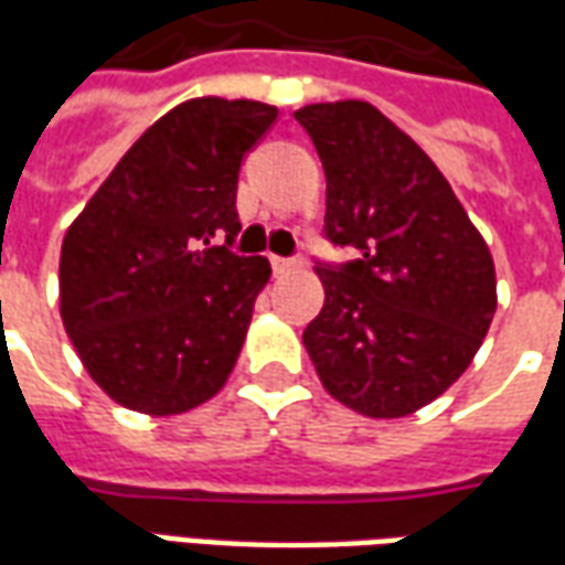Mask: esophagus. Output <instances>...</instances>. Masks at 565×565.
Returning <instances> with one entry per match:
<instances>
[{
    "instance_id": "34e87169",
    "label": "esophagus",
    "mask_w": 565,
    "mask_h": 565,
    "mask_svg": "<svg viewBox=\"0 0 565 565\" xmlns=\"http://www.w3.org/2000/svg\"><path fill=\"white\" fill-rule=\"evenodd\" d=\"M299 263L296 259H287V257H271V271L275 275H287V271H294Z\"/></svg>"
}]
</instances>
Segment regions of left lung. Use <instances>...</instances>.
I'll return each mask as SVG.
<instances>
[{
    "mask_svg": "<svg viewBox=\"0 0 565 565\" xmlns=\"http://www.w3.org/2000/svg\"><path fill=\"white\" fill-rule=\"evenodd\" d=\"M327 174L323 235L354 247L315 266L323 308L302 332L320 384L366 417H405L469 369L497 311L490 247L448 178L375 105L296 111Z\"/></svg>",
    "mask_w": 565,
    "mask_h": 565,
    "instance_id": "1",
    "label": "left lung"
}]
</instances>
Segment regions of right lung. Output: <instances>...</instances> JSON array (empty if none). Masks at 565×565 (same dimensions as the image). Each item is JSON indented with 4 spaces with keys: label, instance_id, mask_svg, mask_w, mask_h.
<instances>
[{
    "label": "right lung",
    "instance_id": "right-lung-1",
    "mask_svg": "<svg viewBox=\"0 0 565 565\" xmlns=\"http://www.w3.org/2000/svg\"><path fill=\"white\" fill-rule=\"evenodd\" d=\"M278 117L250 99L174 105L117 162L60 250V318L90 379L141 415H184L233 372L269 259L202 248L242 230L238 169Z\"/></svg>",
    "mask_w": 565,
    "mask_h": 565
}]
</instances>
